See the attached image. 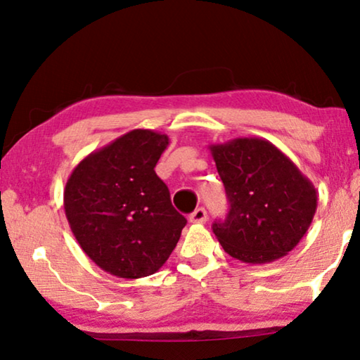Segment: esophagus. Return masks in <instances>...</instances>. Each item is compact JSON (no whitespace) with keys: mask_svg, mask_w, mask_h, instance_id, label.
<instances>
[{"mask_svg":"<svg viewBox=\"0 0 360 360\" xmlns=\"http://www.w3.org/2000/svg\"><path fill=\"white\" fill-rule=\"evenodd\" d=\"M207 218H208V214H207V210H205V208H197V210L194 212V213H192L191 214V217H189V221L191 223H205L207 221Z\"/></svg>","mask_w":360,"mask_h":360,"instance_id":"34e87169","label":"esophagus"}]
</instances>
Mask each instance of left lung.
<instances>
[{
    "label": "left lung",
    "mask_w": 360,
    "mask_h": 360,
    "mask_svg": "<svg viewBox=\"0 0 360 360\" xmlns=\"http://www.w3.org/2000/svg\"><path fill=\"white\" fill-rule=\"evenodd\" d=\"M229 200L213 233L244 264H270L304 238L317 210L312 182L271 142L239 137L208 147Z\"/></svg>",
    "instance_id": "1"
}]
</instances>
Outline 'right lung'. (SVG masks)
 <instances>
[{"label": "right lung", "mask_w": 360, "mask_h": 360, "mask_svg": "<svg viewBox=\"0 0 360 360\" xmlns=\"http://www.w3.org/2000/svg\"><path fill=\"white\" fill-rule=\"evenodd\" d=\"M150 129L117 137L87 155L69 176L64 212L89 259L117 278L153 275L168 260L187 219L155 173L168 147Z\"/></svg>", "instance_id": "right-lung-1"}]
</instances>
